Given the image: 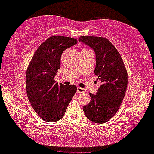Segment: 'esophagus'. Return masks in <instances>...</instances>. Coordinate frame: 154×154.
<instances>
[{
    "instance_id": "esophagus-1",
    "label": "esophagus",
    "mask_w": 154,
    "mask_h": 154,
    "mask_svg": "<svg viewBox=\"0 0 154 154\" xmlns=\"http://www.w3.org/2000/svg\"><path fill=\"white\" fill-rule=\"evenodd\" d=\"M77 93L80 94V93H84L86 92V90L84 88H80V87H78L77 88V90H76Z\"/></svg>"
}]
</instances>
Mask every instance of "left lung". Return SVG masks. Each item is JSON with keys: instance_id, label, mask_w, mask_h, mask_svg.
I'll list each match as a JSON object with an SVG mask.
<instances>
[{"instance_id": "obj_1", "label": "left lung", "mask_w": 154, "mask_h": 154, "mask_svg": "<svg viewBox=\"0 0 154 154\" xmlns=\"http://www.w3.org/2000/svg\"><path fill=\"white\" fill-rule=\"evenodd\" d=\"M78 40L94 51V74L102 83L96 94L90 93V102L84 106L83 110L90 121L105 123L116 114L124 98L128 85L127 72L120 54L108 39L84 36Z\"/></svg>"}]
</instances>
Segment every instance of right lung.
I'll return each instance as SVG.
<instances>
[{
  "label": "right lung",
  "instance_id": "1",
  "mask_svg": "<svg viewBox=\"0 0 154 154\" xmlns=\"http://www.w3.org/2000/svg\"><path fill=\"white\" fill-rule=\"evenodd\" d=\"M76 44L72 38L50 37L38 48L28 67L27 96L34 111L46 122L60 120L76 92V86L58 84L54 80L62 52Z\"/></svg>",
  "mask_w": 154,
  "mask_h": 154
}]
</instances>
